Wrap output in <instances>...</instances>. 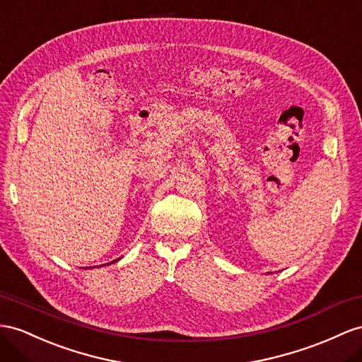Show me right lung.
I'll return each mask as SVG.
<instances>
[{"mask_svg": "<svg viewBox=\"0 0 362 362\" xmlns=\"http://www.w3.org/2000/svg\"><path fill=\"white\" fill-rule=\"evenodd\" d=\"M117 260H119V258H117ZM115 262H116V260H115ZM111 263H113V262H111Z\"/></svg>", "mask_w": 362, "mask_h": 362, "instance_id": "1", "label": "right lung"}]
</instances>
